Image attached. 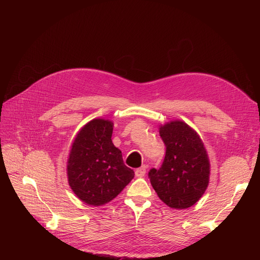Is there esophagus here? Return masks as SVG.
Returning a JSON list of instances; mask_svg holds the SVG:
<instances>
[{
  "instance_id": "1",
  "label": "esophagus",
  "mask_w": 260,
  "mask_h": 260,
  "mask_svg": "<svg viewBox=\"0 0 260 260\" xmlns=\"http://www.w3.org/2000/svg\"><path fill=\"white\" fill-rule=\"evenodd\" d=\"M145 172H146V166L145 165H143V166H141L140 168H138L136 170V176L137 177H144Z\"/></svg>"
}]
</instances>
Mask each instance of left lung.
Returning <instances> with one entry per match:
<instances>
[{
    "label": "left lung",
    "instance_id": "1",
    "mask_svg": "<svg viewBox=\"0 0 260 260\" xmlns=\"http://www.w3.org/2000/svg\"><path fill=\"white\" fill-rule=\"evenodd\" d=\"M166 145L161 167L149 171L158 198L170 208L186 209L198 203L209 184V157L199 133L182 120L159 124Z\"/></svg>",
    "mask_w": 260,
    "mask_h": 260
}]
</instances>
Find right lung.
Wrapping results in <instances>:
<instances>
[{
    "instance_id": "obj_1",
    "label": "right lung",
    "mask_w": 260,
    "mask_h": 260,
    "mask_svg": "<svg viewBox=\"0 0 260 260\" xmlns=\"http://www.w3.org/2000/svg\"><path fill=\"white\" fill-rule=\"evenodd\" d=\"M114 122L95 118L78 131L67 159L68 183L91 206L113 201L135 177L112 141Z\"/></svg>"
}]
</instances>
